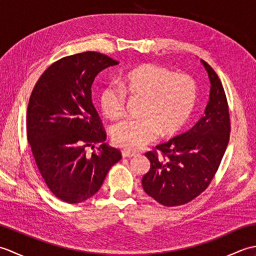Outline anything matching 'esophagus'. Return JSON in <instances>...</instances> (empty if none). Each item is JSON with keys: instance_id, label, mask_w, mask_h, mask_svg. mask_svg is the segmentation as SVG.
Listing matches in <instances>:
<instances>
[{"instance_id": "esophagus-1", "label": "esophagus", "mask_w": 256, "mask_h": 256, "mask_svg": "<svg viewBox=\"0 0 256 256\" xmlns=\"http://www.w3.org/2000/svg\"><path fill=\"white\" fill-rule=\"evenodd\" d=\"M122 156L124 157V158H131V157L135 156L134 153H132V152H128V150H122Z\"/></svg>"}]
</instances>
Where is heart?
<instances>
[{"label":"heart","instance_id":"b5f03b06","mask_svg":"<svg viewBox=\"0 0 256 256\" xmlns=\"http://www.w3.org/2000/svg\"><path fill=\"white\" fill-rule=\"evenodd\" d=\"M126 96L142 99L138 120H126L113 125L114 145L138 150L157 138L172 136L180 131L194 110L198 84L187 74H175L170 68L154 64L135 67L118 80V86L101 90L100 106L106 116H123Z\"/></svg>","mask_w":256,"mask_h":256}]
</instances>
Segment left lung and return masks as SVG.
I'll list each match as a JSON object with an SVG mask.
<instances>
[{"label":"left lung","mask_w":256,"mask_h":256,"mask_svg":"<svg viewBox=\"0 0 256 256\" xmlns=\"http://www.w3.org/2000/svg\"><path fill=\"white\" fill-rule=\"evenodd\" d=\"M201 62L211 84L204 116L186 133L145 154L150 168L142 178L143 189L165 206L184 204L204 192L229 143L231 123L224 86L214 70L202 59Z\"/></svg>","instance_id":"8db88e82"}]
</instances>
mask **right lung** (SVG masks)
Masks as SVG:
<instances>
[{
  "label": "right lung",
  "instance_id": "add662e5",
  "mask_svg": "<svg viewBox=\"0 0 256 256\" xmlns=\"http://www.w3.org/2000/svg\"><path fill=\"white\" fill-rule=\"evenodd\" d=\"M118 62L96 52L64 57L48 67L32 91L26 114L27 140L50 192L67 204L98 192L110 168L122 158L101 144L106 133L91 100V86L101 70Z\"/></svg>",
  "mask_w": 256,
  "mask_h": 256
}]
</instances>
